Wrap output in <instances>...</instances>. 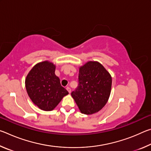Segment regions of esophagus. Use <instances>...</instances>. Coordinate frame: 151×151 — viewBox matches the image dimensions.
<instances>
[{
    "label": "esophagus",
    "instance_id": "obj_1",
    "mask_svg": "<svg viewBox=\"0 0 151 151\" xmlns=\"http://www.w3.org/2000/svg\"><path fill=\"white\" fill-rule=\"evenodd\" d=\"M66 90H67V91H68L69 93H71V89H70V88H69V87H66Z\"/></svg>",
    "mask_w": 151,
    "mask_h": 151
}]
</instances>
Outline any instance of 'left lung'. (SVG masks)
Instances as JSON below:
<instances>
[{"label":"left lung","instance_id":"8db88e82","mask_svg":"<svg viewBox=\"0 0 151 151\" xmlns=\"http://www.w3.org/2000/svg\"><path fill=\"white\" fill-rule=\"evenodd\" d=\"M111 86V75L106 68L97 61H88L79 67L78 86L71 96L81 113L92 114L106 104Z\"/></svg>","mask_w":151,"mask_h":151}]
</instances>
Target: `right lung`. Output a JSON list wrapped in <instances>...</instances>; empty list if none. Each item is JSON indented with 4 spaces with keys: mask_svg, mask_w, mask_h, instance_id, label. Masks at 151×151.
I'll list each match as a JSON object with an SVG mask.
<instances>
[{
    "mask_svg": "<svg viewBox=\"0 0 151 151\" xmlns=\"http://www.w3.org/2000/svg\"><path fill=\"white\" fill-rule=\"evenodd\" d=\"M56 66L48 60L33 66L25 79L28 95L40 109L52 111L68 92L60 85L55 75Z\"/></svg>",
    "mask_w": 151,
    "mask_h": 151,
    "instance_id": "obj_1",
    "label": "right lung"
}]
</instances>
